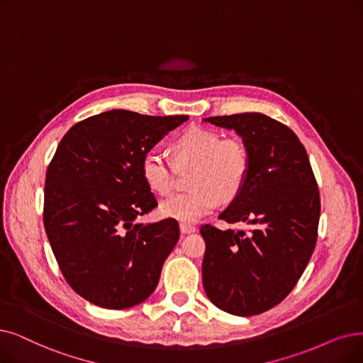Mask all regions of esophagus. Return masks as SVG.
Returning <instances> with one entry per match:
<instances>
[{
	"label": "esophagus",
	"instance_id": "esophagus-1",
	"mask_svg": "<svg viewBox=\"0 0 363 363\" xmlns=\"http://www.w3.org/2000/svg\"><path fill=\"white\" fill-rule=\"evenodd\" d=\"M196 228L192 226V225H186V223H180V232L183 235H187V234H192V232H195Z\"/></svg>",
	"mask_w": 363,
	"mask_h": 363
}]
</instances>
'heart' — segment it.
I'll use <instances>...</instances> for the list:
<instances>
[{
  "label": "heart",
  "mask_w": 363,
  "mask_h": 363,
  "mask_svg": "<svg viewBox=\"0 0 363 363\" xmlns=\"http://www.w3.org/2000/svg\"><path fill=\"white\" fill-rule=\"evenodd\" d=\"M174 161L180 169L194 167L191 192L172 195L161 204V213L182 223H195L211 213L219 198H234L247 180L250 155L240 138H222L211 129L191 128L172 141ZM141 172L150 189L168 195L174 187L176 167L161 152L149 150Z\"/></svg>",
  "instance_id": "obj_1"
}]
</instances>
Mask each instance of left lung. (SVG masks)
Segmentation results:
<instances>
[{"instance_id": "obj_1", "label": "left lung", "mask_w": 363, "mask_h": 363, "mask_svg": "<svg viewBox=\"0 0 363 363\" xmlns=\"http://www.w3.org/2000/svg\"><path fill=\"white\" fill-rule=\"evenodd\" d=\"M204 121L234 129L249 150L247 180L219 219L252 229L201 226L202 284L217 308L260 314L292 292L314 252L320 217L317 182L306 147L279 121L262 113Z\"/></svg>"}]
</instances>
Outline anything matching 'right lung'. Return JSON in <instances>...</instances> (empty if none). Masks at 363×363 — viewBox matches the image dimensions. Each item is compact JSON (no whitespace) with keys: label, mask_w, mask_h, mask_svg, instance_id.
Segmentation results:
<instances>
[{"label":"right lung","mask_w":363,"mask_h":363,"mask_svg":"<svg viewBox=\"0 0 363 363\" xmlns=\"http://www.w3.org/2000/svg\"><path fill=\"white\" fill-rule=\"evenodd\" d=\"M189 116L110 110L62 137L45 186L43 220L65 280L98 307L146 301L180 238L177 220L134 223L156 206L143 157Z\"/></svg>","instance_id":"obj_1"}]
</instances>
